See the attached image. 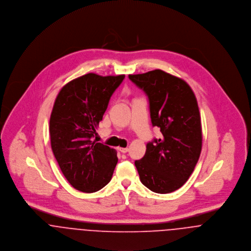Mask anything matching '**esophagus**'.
I'll return each mask as SVG.
<instances>
[{"label":"esophagus","mask_w":251,"mask_h":251,"mask_svg":"<svg viewBox=\"0 0 251 251\" xmlns=\"http://www.w3.org/2000/svg\"><path fill=\"white\" fill-rule=\"evenodd\" d=\"M119 151L121 153H127L129 151V149L128 148H119Z\"/></svg>","instance_id":"obj_1"}]
</instances>
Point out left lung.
Instances as JSON below:
<instances>
[{"instance_id":"8db88e82","label":"left lung","mask_w":251,"mask_h":251,"mask_svg":"<svg viewBox=\"0 0 251 251\" xmlns=\"http://www.w3.org/2000/svg\"><path fill=\"white\" fill-rule=\"evenodd\" d=\"M149 100L153 126L162 139L146 145L143 158L135 162L141 183L157 194L180 189L192 175L202 148L200 113L191 86L184 80L156 69L129 75Z\"/></svg>"}]
</instances>
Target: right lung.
I'll return each mask as SVG.
<instances>
[{
    "instance_id": "1",
    "label": "right lung",
    "mask_w": 251,
    "mask_h": 251,
    "mask_svg": "<svg viewBox=\"0 0 251 251\" xmlns=\"http://www.w3.org/2000/svg\"><path fill=\"white\" fill-rule=\"evenodd\" d=\"M124 78L88 73L65 84L56 96L50 117L51 147L64 177L83 193H95L112 179L116 151L91 138Z\"/></svg>"
}]
</instances>
